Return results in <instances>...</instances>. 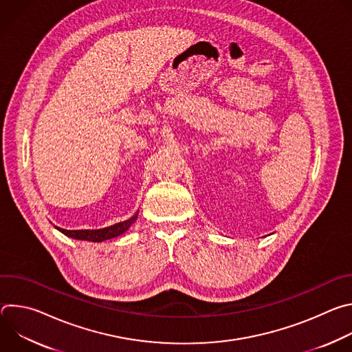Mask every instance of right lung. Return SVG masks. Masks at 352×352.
<instances>
[{
  "instance_id": "add662e5",
  "label": "right lung",
  "mask_w": 352,
  "mask_h": 352,
  "mask_svg": "<svg viewBox=\"0 0 352 352\" xmlns=\"http://www.w3.org/2000/svg\"><path fill=\"white\" fill-rule=\"evenodd\" d=\"M138 219V213L135 216H132L131 219L117 223L114 226L106 227V228H100V230H64L60 227H56L60 232H63L64 235L74 238V239H82V241H90V242H102L114 236H118L121 234H124Z\"/></svg>"
}]
</instances>
